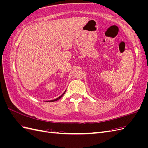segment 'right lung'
<instances>
[{"label": "right lung", "mask_w": 148, "mask_h": 148, "mask_svg": "<svg viewBox=\"0 0 148 148\" xmlns=\"http://www.w3.org/2000/svg\"><path fill=\"white\" fill-rule=\"evenodd\" d=\"M66 92V90L64 91V92L62 94V95L60 96H59V97H57V98H56V99H53V100H50V101H46V102H54V101H57V100H59V99H60V98L63 96L64 95V94H65V92Z\"/></svg>", "instance_id": "obj_1"}]
</instances>
